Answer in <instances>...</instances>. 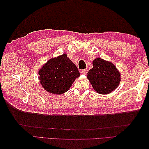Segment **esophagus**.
<instances>
[{
    "label": "esophagus",
    "mask_w": 149,
    "mask_h": 149,
    "mask_svg": "<svg viewBox=\"0 0 149 149\" xmlns=\"http://www.w3.org/2000/svg\"><path fill=\"white\" fill-rule=\"evenodd\" d=\"M87 73V70L86 69H84V70H82L81 71V74L82 75H86Z\"/></svg>",
    "instance_id": "esophagus-1"
}]
</instances>
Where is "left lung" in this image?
<instances>
[{
  "mask_svg": "<svg viewBox=\"0 0 149 149\" xmlns=\"http://www.w3.org/2000/svg\"><path fill=\"white\" fill-rule=\"evenodd\" d=\"M93 68L88 72L87 78L96 92L106 95L111 93L119 86L120 73L111 62L100 58L93 61Z\"/></svg>",
  "mask_w": 149,
  "mask_h": 149,
  "instance_id": "obj_1",
  "label": "left lung"
}]
</instances>
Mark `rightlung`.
Here are the masks:
<instances>
[{"mask_svg": "<svg viewBox=\"0 0 149 149\" xmlns=\"http://www.w3.org/2000/svg\"><path fill=\"white\" fill-rule=\"evenodd\" d=\"M40 83L47 92L61 95L80 76L77 66L66 54L50 59L38 71Z\"/></svg>", "mask_w": 149, "mask_h": 149, "instance_id": "obj_1", "label": "right lung"}]
</instances>
